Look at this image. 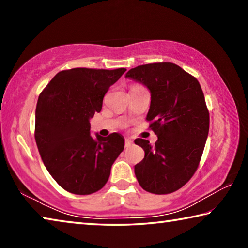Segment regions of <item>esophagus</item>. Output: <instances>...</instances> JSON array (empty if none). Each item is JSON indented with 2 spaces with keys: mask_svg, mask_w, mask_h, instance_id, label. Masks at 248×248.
Here are the masks:
<instances>
[{
  "mask_svg": "<svg viewBox=\"0 0 248 248\" xmlns=\"http://www.w3.org/2000/svg\"><path fill=\"white\" fill-rule=\"evenodd\" d=\"M132 145V141L129 139V138H125L124 139V146L125 148H130Z\"/></svg>",
  "mask_w": 248,
  "mask_h": 248,
  "instance_id": "obj_1",
  "label": "esophagus"
}]
</instances>
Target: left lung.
Masks as SVG:
<instances>
[{"instance_id": "1", "label": "left lung", "mask_w": 248, "mask_h": 248, "mask_svg": "<svg viewBox=\"0 0 248 248\" xmlns=\"http://www.w3.org/2000/svg\"><path fill=\"white\" fill-rule=\"evenodd\" d=\"M125 78L150 90L146 120L157 136L154 148L148 140H134L144 150L134 174L144 190L170 194L192 177L202 156L210 123L203 92L198 79L170 62L139 65Z\"/></svg>"}]
</instances>
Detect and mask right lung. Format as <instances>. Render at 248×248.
Returning <instances> with one entry per match:
<instances>
[{
	"label": "right lung",
	"instance_id": "1",
	"mask_svg": "<svg viewBox=\"0 0 248 248\" xmlns=\"http://www.w3.org/2000/svg\"><path fill=\"white\" fill-rule=\"evenodd\" d=\"M125 69L75 68L54 75L36 107L35 140L46 169L71 194L91 195L105 186L123 152L119 133L104 138L90 133V119Z\"/></svg>",
	"mask_w": 248,
	"mask_h": 248
}]
</instances>
